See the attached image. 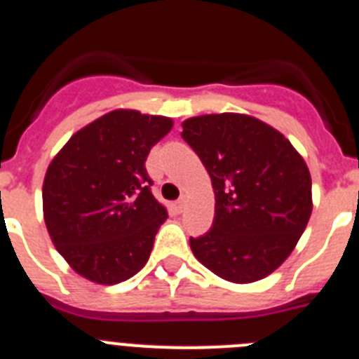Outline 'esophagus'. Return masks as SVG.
Returning <instances> with one entry per match:
<instances>
[{"mask_svg": "<svg viewBox=\"0 0 359 359\" xmlns=\"http://www.w3.org/2000/svg\"><path fill=\"white\" fill-rule=\"evenodd\" d=\"M185 207H187V198H185V196H182V198H180L176 203H174V208H176V212H183V210H185Z\"/></svg>", "mask_w": 359, "mask_h": 359, "instance_id": "34e87169", "label": "esophagus"}]
</instances>
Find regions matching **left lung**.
Here are the masks:
<instances>
[{
    "mask_svg": "<svg viewBox=\"0 0 359 359\" xmlns=\"http://www.w3.org/2000/svg\"><path fill=\"white\" fill-rule=\"evenodd\" d=\"M182 136L210 174L215 194L212 228L190 237L196 259L237 284L268 277L290 257L311 217L304 158L277 129L237 113L185 120Z\"/></svg>",
    "mask_w": 359,
    "mask_h": 359,
    "instance_id": "obj_1",
    "label": "left lung"
}]
</instances>
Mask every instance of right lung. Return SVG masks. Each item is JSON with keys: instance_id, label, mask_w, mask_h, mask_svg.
Returning <instances> with one entry per match:
<instances>
[{"instance_id": "1", "label": "right lung", "mask_w": 359, "mask_h": 359, "mask_svg": "<svg viewBox=\"0 0 359 359\" xmlns=\"http://www.w3.org/2000/svg\"><path fill=\"white\" fill-rule=\"evenodd\" d=\"M172 129L167 116L116 109L82 128L50 163L44 223L69 266L97 284L136 275L167 210L151 192L145 160Z\"/></svg>"}]
</instances>
